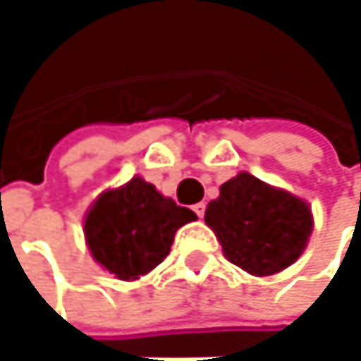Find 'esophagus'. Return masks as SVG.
Wrapping results in <instances>:
<instances>
[{
    "instance_id": "esophagus-1",
    "label": "esophagus",
    "mask_w": 361,
    "mask_h": 361,
    "mask_svg": "<svg viewBox=\"0 0 361 361\" xmlns=\"http://www.w3.org/2000/svg\"><path fill=\"white\" fill-rule=\"evenodd\" d=\"M192 209H194V213H196L198 217H202V215H204V209H207V204H204V202H196Z\"/></svg>"
}]
</instances>
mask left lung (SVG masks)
<instances>
[{
    "label": "left lung",
    "instance_id": "left-lung-1",
    "mask_svg": "<svg viewBox=\"0 0 361 361\" xmlns=\"http://www.w3.org/2000/svg\"><path fill=\"white\" fill-rule=\"evenodd\" d=\"M230 263L252 276L286 269L305 251L314 217L305 200L238 173L219 188L204 213Z\"/></svg>",
    "mask_w": 361,
    "mask_h": 361
}]
</instances>
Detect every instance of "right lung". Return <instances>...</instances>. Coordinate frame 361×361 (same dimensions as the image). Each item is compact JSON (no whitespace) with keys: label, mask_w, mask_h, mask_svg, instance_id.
I'll return each instance as SVG.
<instances>
[{"label":"right lung","mask_w":361,"mask_h":361,"mask_svg":"<svg viewBox=\"0 0 361 361\" xmlns=\"http://www.w3.org/2000/svg\"><path fill=\"white\" fill-rule=\"evenodd\" d=\"M194 219V211L133 178L98 196L85 215V240L104 269L118 280H137L169 255L176 232Z\"/></svg>","instance_id":"obj_1"}]
</instances>
